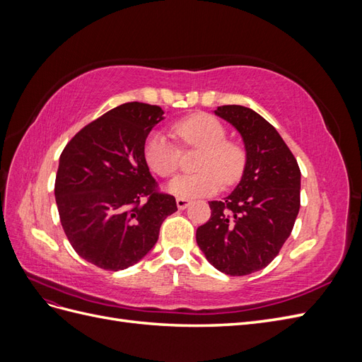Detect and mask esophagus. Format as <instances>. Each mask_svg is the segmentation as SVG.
Listing matches in <instances>:
<instances>
[{"label": "esophagus", "instance_id": "esophagus-1", "mask_svg": "<svg viewBox=\"0 0 362 362\" xmlns=\"http://www.w3.org/2000/svg\"><path fill=\"white\" fill-rule=\"evenodd\" d=\"M190 204L192 202L189 199H181V198L177 199V206L180 208V210H185V208H187Z\"/></svg>", "mask_w": 362, "mask_h": 362}]
</instances>
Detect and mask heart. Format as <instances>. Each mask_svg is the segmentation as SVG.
<instances>
[{
	"label": "heart",
	"instance_id": "obj_1",
	"mask_svg": "<svg viewBox=\"0 0 362 362\" xmlns=\"http://www.w3.org/2000/svg\"><path fill=\"white\" fill-rule=\"evenodd\" d=\"M173 137L182 148H199L194 173H185L168 184V192L181 199L210 196L225 185H233L243 175L246 166L245 148L226 139V129L217 119L193 115L172 127ZM145 161L152 172L163 178L178 170L181 151L163 133H152L145 141Z\"/></svg>",
	"mask_w": 362,
	"mask_h": 362
}]
</instances>
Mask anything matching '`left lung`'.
Instances as JSON below:
<instances>
[{
	"mask_svg": "<svg viewBox=\"0 0 362 362\" xmlns=\"http://www.w3.org/2000/svg\"><path fill=\"white\" fill-rule=\"evenodd\" d=\"M214 113L242 136L246 166L233 193L208 202L211 217L196 229V243L218 272L243 276L264 269L290 237L300 169L276 128L252 108L222 105Z\"/></svg>",
	"mask_w": 362,
	"mask_h": 362,
	"instance_id": "obj_1",
	"label": "left lung"
}]
</instances>
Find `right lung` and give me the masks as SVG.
<instances>
[{"mask_svg": "<svg viewBox=\"0 0 362 362\" xmlns=\"http://www.w3.org/2000/svg\"><path fill=\"white\" fill-rule=\"evenodd\" d=\"M164 112L127 103L76 133L56 177L60 222L74 250L105 270H124L154 247L164 218L178 210L160 193L145 161L148 134Z\"/></svg>", "mask_w": 362, "mask_h": 362, "instance_id": "add662e5", "label": "right lung"}]
</instances>
